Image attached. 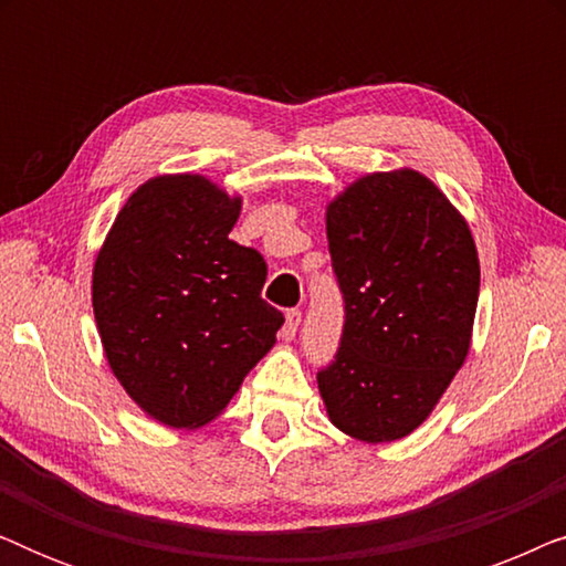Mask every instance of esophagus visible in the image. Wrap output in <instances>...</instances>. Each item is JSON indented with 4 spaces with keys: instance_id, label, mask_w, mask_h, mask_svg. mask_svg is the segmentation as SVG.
<instances>
[{
    "instance_id": "34e87169",
    "label": "esophagus",
    "mask_w": 566,
    "mask_h": 566,
    "mask_svg": "<svg viewBox=\"0 0 566 566\" xmlns=\"http://www.w3.org/2000/svg\"><path fill=\"white\" fill-rule=\"evenodd\" d=\"M298 324H301V308H289V312H285L283 337H285V339H293V337H296Z\"/></svg>"
}]
</instances>
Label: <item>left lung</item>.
<instances>
[{"instance_id": "1", "label": "left lung", "mask_w": 566, "mask_h": 566, "mask_svg": "<svg viewBox=\"0 0 566 566\" xmlns=\"http://www.w3.org/2000/svg\"><path fill=\"white\" fill-rule=\"evenodd\" d=\"M343 335L316 381L347 436L405 438L469 353L479 258L467 221L412 169L368 175L327 208Z\"/></svg>"}]
</instances>
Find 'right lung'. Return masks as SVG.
Returning a JSON list of instances; mask_svg holds the SVG:
<instances>
[{
  "instance_id": "add662e5",
  "label": "right lung",
  "mask_w": 566,
  "mask_h": 566,
  "mask_svg": "<svg viewBox=\"0 0 566 566\" xmlns=\"http://www.w3.org/2000/svg\"><path fill=\"white\" fill-rule=\"evenodd\" d=\"M231 200L198 175L142 185L92 275V306L115 378L154 420L198 428L275 343L283 314L262 298L268 262L229 239Z\"/></svg>"
}]
</instances>
